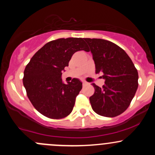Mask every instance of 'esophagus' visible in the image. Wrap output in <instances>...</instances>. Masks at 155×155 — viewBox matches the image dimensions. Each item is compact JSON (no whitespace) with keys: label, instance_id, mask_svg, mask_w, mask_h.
I'll list each match as a JSON object with an SVG mask.
<instances>
[{"label":"esophagus","instance_id":"34e87169","mask_svg":"<svg viewBox=\"0 0 155 155\" xmlns=\"http://www.w3.org/2000/svg\"><path fill=\"white\" fill-rule=\"evenodd\" d=\"M87 85V83L86 82H85V81H83V82H82V85H83V87L85 86V85Z\"/></svg>","mask_w":155,"mask_h":155}]
</instances>
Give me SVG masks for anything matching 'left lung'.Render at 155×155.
I'll list each match as a JSON object with an SVG mask.
<instances>
[{
    "instance_id": "left-lung-1",
    "label": "left lung",
    "mask_w": 155,
    "mask_h": 155,
    "mask_svg": "<svg viewBox=\"0 0 155 155\" xmlns=\"http://www.w3.org/2000/svg\"><path fill=\"white\" fill-rule=\"evenodd\" d=\"M88 44L95 64V73H102L105 84H92L94 93L91 105L97 114L115 117L130 104L138 87V72L130 58L121 47L109 40L84 38Z\"/></svg>"
}]
</instances>
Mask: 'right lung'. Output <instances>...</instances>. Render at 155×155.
<instances>
[{"instance_id": "right-lung-1", "label": "right lung", "mask_w": 155, "mask_h": 155, "mask_svg": "<svg viewBox=\"0 0 155 155\" xmlns=\"http://www.w3.org/2000/svg\"><path fill=\"white\" fill-rule=\"evenodd\" d=\"M88 51L83 38H60L46 43L31 58L24 71L23 85L34 107L44 116L60 119L71 113L82 87L77 79L64 84L61 71L75 52Z\"/></svg>"}]
</instances>
